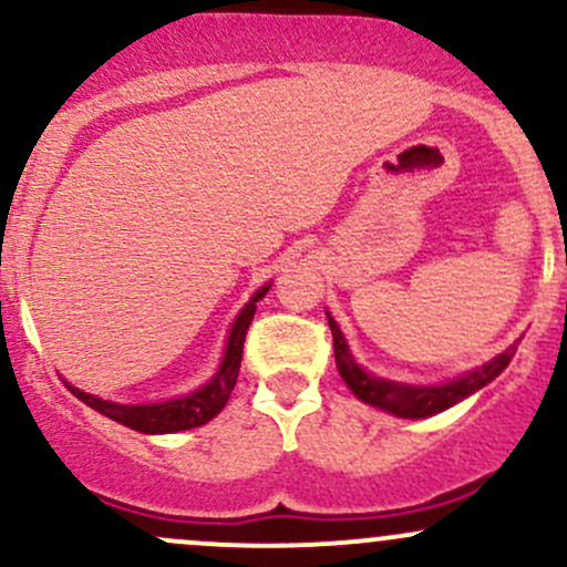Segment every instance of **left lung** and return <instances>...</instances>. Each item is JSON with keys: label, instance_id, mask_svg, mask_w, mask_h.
Listing matches in <instances>:
<instances>
[{"label": "left lung", "instance_id": "8db88e82", "mask_svg": "<svg viewBox=\"0 0 567 567\" xmlns=\"http://www.w3.org/2000/svg\"><path fill=\"white\" fill-rule=\"evenodd\" d=\"M328 315V326L333 333V354H336V369H339L341 379L347 382V388L360 398L369 406L382 409V412L403 416V420H422V416H433L444 409L455 406V403L465 401L468 395H474L476 390H482L484 384L493 382L495 377H501V371L512 363L516 344L495 354L493 360H487L478 369L468 371V374L450 379L444 384H401L393 379H382L369 374L358 360L352 358L350 347H347L344 333H341L339 322L333 320L331 312Z\"/></svg>", "mask_w": 567, "mask_h": 567}]
</instances>
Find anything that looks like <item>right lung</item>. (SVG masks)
I'll list each match as a JSON object with an SVG mask.
<instances>
[{
    "label": "right lung",
    "mask_w": 567,
    "mask_h": 567,
    "mask_svg": "<svg viewBox=\"0 0 567 567\" xmlns=\"http://www.w3.org/2000/svg\"><path fill=\"white\" fill-rule=\"evenodd\" d=\"M269 288L271 282L260 285V288L252 293L250 301L241 307V312L236 315L231 331H228L226 352H223V360L220 365H217L213 379H209L207 384H202L198 390H193L188 395L172 398V401H161V403H115V401H104V398L85 393V390L80 388H72L70 382L64 384L70 388V393L74 398L89 403V406L96 409L99 414L132 427V431L158 435V433H177V431H190V427L207 425L213 416L223 412V406H226L228 398H231V390L236 384V377H239V365H241V347H245L247 328H250L252 315H255V303L269 293Z\"/></svg>",
    "instance_id": "1"
}]
</instances>
